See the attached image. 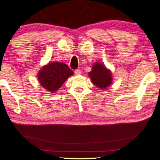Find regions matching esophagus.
Wrapping results in <instances>:
<instances>
[{
	"label": "esophagus",
	"mask_w": 160,
	"mask_h": 160,
	"mask_svg": "<svg viewBox=\"0 0 160 160\" xmlns=\"http://www.w3.org/2000/svg\"><path fill=\"white\" fill-rule=\"evenodd\" d=\"M75 73L76 75H79L81 74V71L80 69H76L75 71Z\"/></svg>",
	"instance_id": "obj_1"
}]
</instances>
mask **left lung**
Here are the masks:
<instances>
[{"label": "left lung", "instance_id": "8db88e82", "mask_svg": "<svg viewBox=\"0 0 160 160\" xmlns=\"http://www.w3.org/2000/svg\"><path fill=\"white\" fill-rule=\"evenodd\" d=\"M88 75L92 83L101 89H107L112 83L111 71L100 62H94Z\"/></svg>", "mask_w": 160, "mask_h": 160}]
</instances>
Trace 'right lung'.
<instances>
[{
    "mask_svg": "<svg viewBox=\"0 0 160 160\" xmlns=\"http://www.w3.org/2000/svg\"><path fill=\"white\" fill-rule=\"evenodd\" d=\"M72 75L73 71L65 63L53 61L43 66L37 76L41 87L51 93H55Z\"/></svg>",
    "mask_w": 160,
    "mask_h": 160,
    "instance_id": "add662e5",
    "label": "right lung"
}]
</instances>
